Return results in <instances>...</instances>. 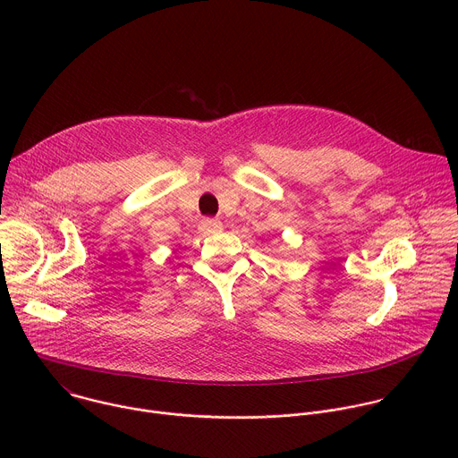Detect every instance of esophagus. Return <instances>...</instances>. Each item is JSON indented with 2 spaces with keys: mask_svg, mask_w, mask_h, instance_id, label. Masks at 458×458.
<instances>
[{
  "mask_svg": "<svg viewBox=\"0 0 458 458\" xmlns=\"http://www.w3.org/2000/svg\"><path fill=\"white\" fill-rule=\"evenodd\" d=\"M221 228H223V225L217 219H203V223H201V230L205 233H214V232H219Z\"/></svg>",
  "mask_w": 458,
  "mask_h": 458,
  "instance_id": "esophagus-1",
  "label": "esophagus"
}]
</instances>
